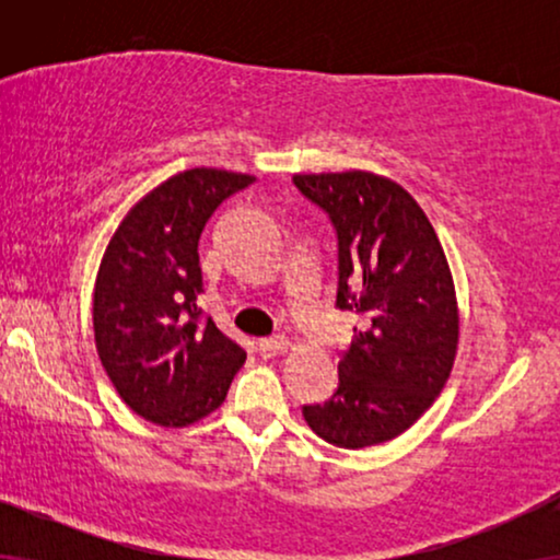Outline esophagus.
Instances as JSON below:
<instances>
[{"label": "esophagus", "mask_w": 560, "mask_h": 560, "mask_svg": "<svg viewBox=\"0 0 560 560\" xmlns=\"http://www.w3.org/2000/svg\"><path fill=\"white\" fill-rule=\"evenodd\" d=\"M290 341L285 336H272V339H259V354L262 357H278L282 351H288Z\"/></svg>", "instance_id": "obj_1"}]
</instances>
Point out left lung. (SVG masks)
Here are the masks:
<instances>
[{"label":"left lung","instance_id":"1","mask_svg":"<svg viewBox=\"0 0 560 560\" xmlns=\"http://www.w3.org/2000/svg\"><path fill=\"white\" fill-rule=\"evenodd\" d=\"M293 183L336 226V305L364 318L339 362L336 395L305 405L303 418L334 446H377L408 431L446 387L462 336L454 275L400 183L370 171L298 173Z\"/></svg>","mask_w":560,"mask_h":560}]
</instances>
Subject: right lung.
Instances as JSON below:
<instances>
[{"label":"right lung","mask_w":560,"mask_h":560,"mask_svg":"<svg viewBox=\"0 0 560 560\" xmlns=\"http://www.w3.org/2000/svg\"><path fill=\"white\" fill-rule=\"evenodd\" d=\"M255 175L190 167L144 194L106 244L94 285V341L114 389L160 428H188L226 400L244 349L211 318L198 240L221 201Z\"/></svg>","instance_id":"obj_1"}]
</instances>
